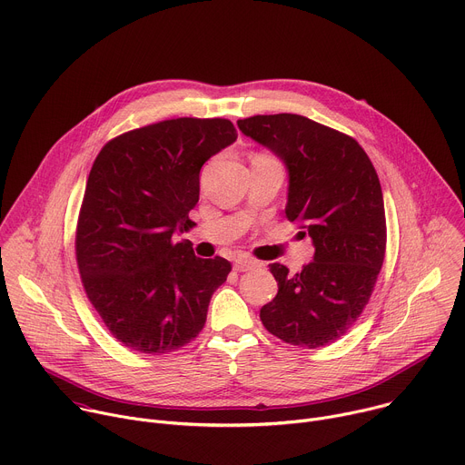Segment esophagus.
<instances>
[{"label":"esophagus","instance_id":"34e87169","mask_svg":"<svg viewBox=\"0 0 465 465\" xmlns=\"http://www.w3.org/2000/svg\"><path fill=\"white\" fill-rule=\"evenodd\" d=\"M257 267V261L250 259V257H237L235 262H233V269L237 272H246V271H252Z\"/></svg>","mask_w":465,"mask_h":465}]
</instances>
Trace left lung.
Listing matches in <instances>:
<instances>
[{
	"label": "left lung",
	"instance_id": "1",
	"mask_svg": "<svg viewBox=\"0 0 465 465\" xmlns=\"http://www.w3.org/2000/svg\"><path fill=\"white\" fill-rule=\"evenodd\" d=\"M237 124L287 165V219L314 244V261L298 274L271 264L278 294L259 318L287 344L327 346L357 322L384 261L386 219L375 167L357 140L298 114L253 115Z\"/></svg>",
	"mask_w": 465,
	"mask_h": 465
}]
</instances>
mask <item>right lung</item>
Instances as JSON below:
<instances>
[{
  "label": "right lung",
  "mask_w": 465,
  "mask_h": 465,
  "mask_svg": "<svg viewBox=\"0 0 465 465\" xmlns=\"http://www.w3.org/2000/svg\"><path fill=\"white\" fill-rule=\"evenodd\" d=\"M237 140L223 117H176L134 128L97 154L75 232L84 292L128 350L162 355L198 337L232 264L201 259L176 228L201 193V169Z\"/></svg>",
  "instance_id": "add662e5"
}]
</instances>
